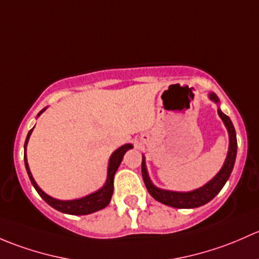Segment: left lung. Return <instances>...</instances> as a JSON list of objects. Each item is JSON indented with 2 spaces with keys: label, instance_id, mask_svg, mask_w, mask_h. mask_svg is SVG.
Returning a JSON list of instances; mask_svg holds the SVG:
<instances>
[{
  "label": "left lung",
  "instance_id": "1",
  "mask_svg": "<svg viewBox=\"0 0 259 259\" xmlns=\"http://www.w3.org/2000/svg\"><path fill=\"white\" fill-rule=\"evenodd\" d=\"M209 98L214 102H220L217 95L215 93H210ZM218 114L225 122V126L227 127L228 135H229V148L227 153V158H226L225 164H223L222 169L217 173L212 181H209L207 185L203 187L196 189L192 192H172V191H164V189H159L154 187L152 182L149 181L147 169H146L145 157L142 158V177L145 181V185L147 191L149 192L152 197L156 201L161 202V203L167 204V206L175 207V208H196V207H201L203 204L208 203L210 199L214 198L226 182L228 181L229 176H231L232 169H233L234 161H236L237 156V137L236 131H234L233 123H232L231 118L227 114L223 113L222 111L218 110Z\"/></svg>",
  "mask_w": 259,
  "mask_h": 259
}]
</instances>
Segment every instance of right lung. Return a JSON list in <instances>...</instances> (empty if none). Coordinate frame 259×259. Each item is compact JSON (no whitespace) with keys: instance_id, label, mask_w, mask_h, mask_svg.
Returning a JSON list of instances; mask_svg holds the SVG:
<instances>
[{"instance_id":"obj_1","label":"right lung","mask_w":259,"mask_h":259,"mask_svg":"<svg viewBox=\"0 0 259 259\" xmlns=\"http://www.w3.org/2000/svg\"><path fill=\"white\" fill-rule=\"evenodd\" d=\"M44 111L45 108L39 112L38 116ZM32 130H30V132H28L27 137H26V142H25V166H26V170H27L28 173V177H30L31 180V183L33 185V187L37 191V193H38L39 196L46 201V203H49L51 207L60 210V212L67 213V214H74V215L90 214V213H93L96 212V210H100L105 208V207H107L108 203L111 202L112 194H113V178H114V175H116V170L119 167V164H121L124 153H126L128 149L132 148V145L122 146V147H119L117 151H114L113 153H112L110 158V163H108L107 181H106V185L103 186L102 188L98 189V191L95 192V193L83 197V198L73 199V201H58V199H55L52 198V197L47 196V194L45 193L38 186H37V183L34 182L33 177H32L30 172L27 158H26V146H27L28 138H30Z\"/></svg>"}]
</instances>
